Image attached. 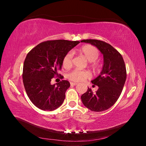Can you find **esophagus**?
<instances>
[{
    "mask_svg": "<svg viewBox=\"0 0 146 146\" xmlns=\"http://www.w3.org/2000/svg\"><path fill=\"white\" fill-rule=\"evenodd\" d=\"M70 84H71V86H76V84H77V83H76V82H70Z\"/></svg>",
    "mask_w": 146,
    "mask_h": 146,
    "instance_id": "esophagus-1",
    "label": "esophagus"
}]
</instances>
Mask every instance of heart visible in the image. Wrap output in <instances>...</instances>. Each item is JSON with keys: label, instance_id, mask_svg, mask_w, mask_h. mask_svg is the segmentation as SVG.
<instances>
[{"label": "heart", "instance_id": "1", "mask_svg": "<svg viewBox=\"0 0 146 146\" xmlns=\"http://www.w3.org/2000/svg\"><path fill=\"white\" fill-rule=\"evenodd\" d=\"M78 52L80 55H83L87 60L91 62V66L94 70H98L99 68V64L96 60L99 57L100 52L96 47L90 44L84 45L78 49ZM73 64V54L71 52H68L64 56L62 60V64L64 68H70ZM91 76V74L86 70H75L69 72L66 75L69 80L73 82H81L89 78Z\"/></svg>", "mask_w": 146, "mask_h": 146}]
</instances>
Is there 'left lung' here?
Returning <instances> with one entry per match:
<instances>
[{
    "label": "left lung",
    "mask_w": 146,
    "mask_h": 146,
    "mask_svg": "<svg viewBox=\"0 0 146 146\" xmlns=\"http://www.w3.org/2000/svg\"><path fill=\"white\" fill-rule=\"evenodd\" d=\"M81 42L97 47L103 54L104 60L100 75L91 81L94 86H98V90L93 93L88 88L81 96V100L92 111H103L114 105L122 93L127 76L125 62L117 49L104 41L86 39Z\"/></svg>",
    "instance_id": "1"
}]
</instances>
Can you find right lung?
<instances>
[{"mask_svg":"<svg viewBox=\"0 0 146 146\" xmlns=\"http://www.w3.org/2000/svg\"><path fill=\"white\" fill-rule=\"evenodd\" d=\"M79 43L67 40H47L28 53L23 66V84L29 98L36 107L53 111L62 104L70 84L62 80L51 85V78L61 75L57 71L62 69V58Z\"/></svg>","mask_w":146,"mask_h":146,"instance_id":"right-lung-1","label":"right lung"}]
</instances>
